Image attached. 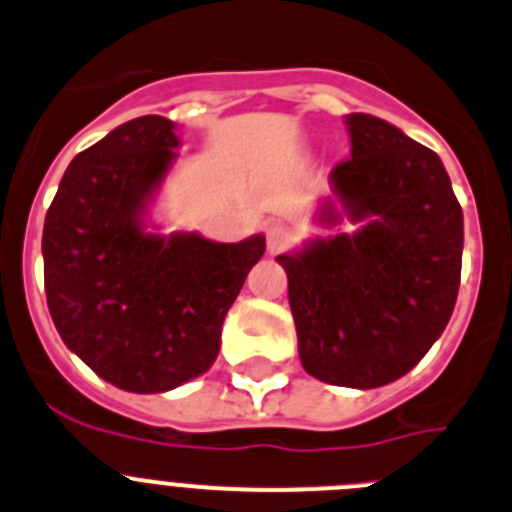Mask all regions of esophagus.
Segmentation results:
<instances>
[{"label":"esophagus","instance_id":"1","mask_svg":"<svg viewBox=\"0 0 512 512\" xmlns=\"http://www.w3.org/2000/svg\"><path fill=\"white\" fill-rule=\"evenodd\" d=\"M290 242H293V227H290V224L285 222L270 224V229H267V250H270V255L283 252Z\"/></svg>","mask_w":512,"mask_h":512}]
</instances>
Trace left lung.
Returning <instances> with one entry per match:
<instances>
[{
	"instance_id": "8db88e82",
	"label": "left lung",
	"mask_w": 512,
	"mask_h": 512,
	"mask_svg": "<svg viewBox=\"0 0 512 512\" xmlns=\"http://www.w3.org/2000/svg\"><path fill=\"white\" fill-rule=\"evenodd\" d=\"M351 159L331 171L318 222L356 232L280 255L300 364L315 379L376 389L414 369L455 310L462 207L432 148L369 113L346 118Z\"/></svg>"
}]
</instances>
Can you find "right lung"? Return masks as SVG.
Here are the masks:
<instances>
[{
	"label": "right lung",
	"instance_id": "add662e5",
	"mask_svg": "<svg viewBox=\"0 0 512 512\" xmlns=\"http://www.w3.org/2000/svg\"><path fill=\"white\" fill-rule=\"evenodd\" d=\"M174 121L141 116L70 161L42 232L45 295L62 343L133 394L202 376L265 237L212 242L148 232V204L176 161Z\"/></svg>",
	"mask_w": 512,
	"mask_h": 512
}]
</instances>
